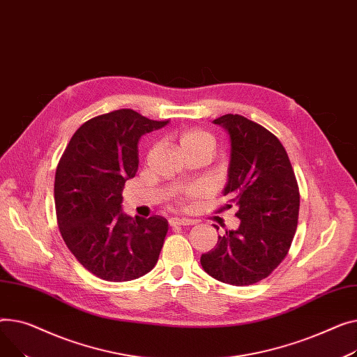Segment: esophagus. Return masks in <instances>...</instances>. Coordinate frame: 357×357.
<instances>
[{"mask_svg":"<svg viewBox=\"0 0 357 357\" xmlns=\"http://www.w3.org/2000/svg\"><path fill=\"white\" fill-rule=\"evenodd\" d=\"M170 226H190V225H196L197 220L193 219H180V218H172L170 220Z\"/></svg>","mask_w":357,"mask_h":357,"instance_id":"34e87169","label":"esophagus"}]
</instances>
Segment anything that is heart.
I'll return each instance as SVG.
<instances>
[{
  "instance_id": "1",
  "label": "heart",
  "mask_w": 357,
  "mask_h": 357,
  "mask_svg": "<svg viewBox=\"0 0 357 357\" xmlns=\"http://www.w3.org/2000/svg\"><path fill=\"white\" fill-rule=\"evenodd\" d=\"M180 145L181 149H187V146H199V145H207L211 146V149H213L215 141L211 134L203 130H187L180 134ZM202 195H204V187L202 185L190 187L184 192L185 199H196V197H200Z\"/></svg>"
}]
</instances>
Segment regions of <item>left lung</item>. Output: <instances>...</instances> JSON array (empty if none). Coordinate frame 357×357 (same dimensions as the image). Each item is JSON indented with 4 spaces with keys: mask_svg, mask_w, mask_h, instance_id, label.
Returning <instances> with one entry per match:
<instances>
[{
    "mask_svg": "<svg viewBox=\"0 0 357 357\" xmlns=\"http://www.w3.org/2000/svg\"><path fill=\"white\" fill-rule=\"evenodd\" d=\"M213 122L230 138L223 196L229 199L227 208H238L241 225L219 236L200 264L218 281L252 285L266 278L288 254L298 223V184L282 144L262 125L238 114Z\"/></svg>",
    "mask_w": 357,
    "mask_h": 357,
    "instance_id": "1",
    "label": "left lung"
}]
</instances>
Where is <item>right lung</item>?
I'll use <instances>...</instances> for the list:
<instances>
[{
	"mask_svg": "<svg viewBox=\"0 0 357 357\" xmlns=\"http://www.w3.org/2000/svg\"><path fill=\"white\" fill-rule=\"evenodd\" d=\"M167 121L118 109L86 121L73 134L54 177L57 225L75 258L98 278L123 282L150 272L169 222L121 211L125 181L138 170V141Z\"/></svg>",
	"mask_w": 357,
	"mask_h": 357,
	"instance_id": "add662e5",
	"label": "right lung"
}]
</instances>
